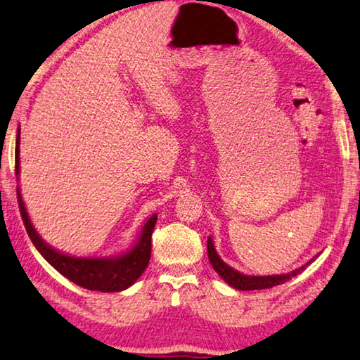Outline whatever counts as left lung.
<instances>
[{"label":"left lung","mask_w":360,"mask_h":360,"mask_svg":"<svg viewBox=\"0 0 360 360\" xmlns=\"http://www.w3.org/2000/svg\"><path fill=\"white\" fill-rule=\"evenodd\" d=\"M207 257H210V262H211V266L214 268L216 273L221 276V278L226 281L229 285H232V288H236L238 290H258V289H269V288H274V285L278 284H284L285 281H289L290 278H294L300 273L302 269H304L307 264L304 266H300L299 269L292 271V273H288V274H276V276H247V274H242L238 273L237 269H233L229 266L222 262L221 258H219V255L214 248V243H212V238L207 237Z\"/></svg>","instance_id":"obj_1"}]
</instances>
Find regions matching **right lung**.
I'll return each mask as SVG.
<instances>
[{
    "mask_svg": "<svg viewBox=\"0 0 360 360\" xmlns=\"http://www.w3.org/2000/svg\"><path fill=\"white\" fill-rule=\"evenodd\" d=\"M19 138L20 131H18V138H15V175H19ZM18 202L25 231H27L35 248L58 273L75 284L81 285V288L101 290V292H118V290L128 289L129 285L136 283V279L148 268L150 258V237H153L154 226L158 222V214L149 217V221L144 224L143 231L139 233L136 243L127 253L113 258H77L56 252L55 248H51L50 245L41 240V237L30 222L27 211H25L19 188Z\"/></svg>",
    "mask_w": 360,
    "mask_h": 360,
    "instance_id": "add662e5",
    "label": "right lung"
}]
</instances>
